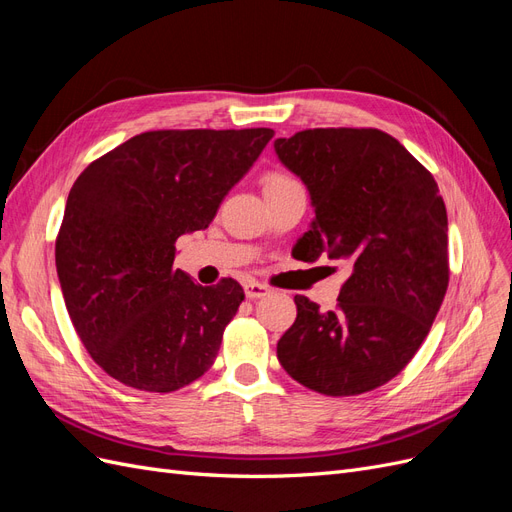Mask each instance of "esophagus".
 Wrapping results in <instances>:
<instances>
[{
	"mask_svg": "<svg viewBox=\"0 0 512 512\" xmlns=\"http://www.w3.org/2000/svg\"><path fill=\"white\" fill-rule=\"evenodd\" d=\"M269 292H271V290H269L265 284H258V282H247V284H245V297L250 299V301L267 297Z\"/></svg>",
	"mask_w": 512,
	"mask_h": 512,
	"instance_id": "1",
	"label": "esophagus"
}]
</instances>
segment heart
<instances>
[{"label":"heart","instance_id":"b5f03b06","mask_svg":"<svg viewBox=\"0 0 512 512\" xmlns=\"http://www.w3.org/2000/svg\"><path fill=\"white\" fill-rule=\"evenodd\" d=\"M294 185H299V183L286 173H267L265 177H262V190H265V194L284 192L288 188H294Z\"/></svg>","mask_w":512,"mask_h":512}]
</instances>
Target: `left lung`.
Listing matches in <instances>:
<instances>
[{"mask_svg":"<svg viewBox=\"0 0 512 512\" xmlns=\"http://www.w3.org/2000/svg\"><path fill=\"white\" fill-rule=\"evenodd\" d=\"M273 147L316 213L294 254L350 265L333 312L294 297L297 320L277 342V359L322 395L374 391L410 363L444 301L448 220L438 183L374 128L303 130Z\"/></svg>","mask_w":512,"mask_h":512,"instance_id":"8db88e82","label":"left lung"}]
</instances>
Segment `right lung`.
<instances>
[{
  "label": "right lung",
  "instance_id": "right-lung-1",
  "mask_svg": "<svg viewBox=\"0 0 512 512\" xmlns=\"http://www.w3.org/2000/svg\"><path fill=\"white\" fill-rule=\"evenodd\" d=\"M271 128L156 130L91 162L68 194L55 265L70 320L108 376L170 393L218 356L245 299L235 280L194 284L175 243L205 230Z\"/></svg>",
  "mask_w": 512,
  "mask_h": 512
}]
</instances>
